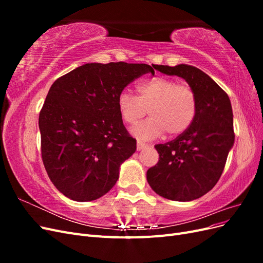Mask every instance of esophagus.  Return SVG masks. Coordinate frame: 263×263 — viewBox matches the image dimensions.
Wrapping results in <instances>:
<instances>
[{
    "label": "esophagus",
    "instance_id": "esophagus-1",
    "mask_svg": "<svg viewBox=\"0 0 263 263\" xmlns=\"http://www.w3.org/2000/svg\"><path fill=\"white\" fill-rule=\"evenodd\" d=\"M147 147V145L145 144V142H142V141H137V150H142L144 148H146Z\"/></svg>",
    "mask_w": 263,
    "mask_h": 263
}]
</instances>
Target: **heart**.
<instances>
[{
    "label": "heart",
    "mask_w": 263,
    "mask_h": 263,
    "mask_svg": "<svg viewBox=\"0 0 263 263\" xmlns=\"http://www.w3.org/2000/svg\"><path fill=\"white\" fill-rule=\"evenodd\" d=\"M137 97L128 91L118 95L119 114L126 124L134 125L148 110L150 117L130 128L133 136L153 140L165 132L178 136L187 130L197 112V99L193 89L173 79L156 77L136 85Z\"/></svg>",
    "instance_id": "heart-1"
}]
</instances>
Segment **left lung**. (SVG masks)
Segmentation results:
<instances>
[{
  "label": "left lung",
  "instance_id": "left-lung-1",
  "mask_svg": "<svg viewBox=\"0 0 263 263\" xmlns=\"http://www.w3.org/2000/svg\"><path fill=\"white\" fill-rule=\"evenodd\" d=\"M156 70L184 79L196 94L197 112L187 130L155 146L159 161L148 169L147 181L164 198L193 201L215 186L225 168L235 142L232 104L226 92L193 66H156Z\"/></svg>",
  "mask_w": 263,
  "mask_h": 263
}]
</instances>
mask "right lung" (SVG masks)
Returning a JSON list of instances; mask_svg holds the SVG:
<instances>
[{
    "instance_id": "add662e5",
    "label": "right lung",
    "mask_w": 263,
    "mask_h": 263,
    "mask_svg": "<svg viewBox=\"0 0 263 263\" xmlns=\"http://www.w3.org/2000/svg\"><path fill=\"white\" fill-rule=\"evenodd\" d=\"M155 69L123 61L85 63L50 86L38 122L42 157L53 185L70 200H98L115 185L119 166L136 151L118 95Z\"/></svg>"
}]
</instances>
